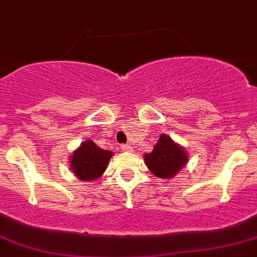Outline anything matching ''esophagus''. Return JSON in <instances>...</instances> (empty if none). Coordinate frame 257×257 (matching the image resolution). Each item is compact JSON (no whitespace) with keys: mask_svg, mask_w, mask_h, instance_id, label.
<instances>
[{"mask_svg":"<svg viewBox=\"0 0 257 257\" xmlns=\"http://www.w3.org/2000/svg\"><path fill=\"white\" fill-rule=\"evenodd\" d=\"M120 149L123 150V151H132V146L131 145H121Z\"/></svg>","mask_w":257,"mask_h":257,"instance_id":"34e87169","label":"esophagus"}]
</instances>
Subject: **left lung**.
Wrapping results in <instances>:
<instances>
[{
	"mask_svg": "<svg viewBox=\"0 0 257 257\" xmlns=\"http://www.w3.org/2000/svg\"><path fill=\"white\" fill-rule=\"evenodd\" d=\"M146 165L150 172L159 178L168 179L174 177L187 163V154L180 146L165 134H161L154 151L145 155Z\"/></svg>",
	"mask_w": 257,
	"mask_h": 257,
	"instance_id": "1",
	"label": "left lung"
}]
</instances>
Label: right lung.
Listing matches in <instances>:
<instances>
[{"mask_svg": "<svg viewBox=\"0 0 257 257\" xmlns=\"http://www.w3.org/2000/svg\"><path fill=\"white\" fill-rule=\"evenodd\" d=\"M112 152L100 149L92 141H85L71 157V170L80 180H93L106 170Z\"/></svg>", "mask_w": 257, "mask_h": 257, "instance_id": "obj_1", "label": "right lung"}]
</instances>
